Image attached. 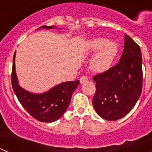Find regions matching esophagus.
Here are the masks:
<instances>
[{"label": "esophagus", "mask_w": 152, "mask_h": 152, "mask_svg": "<svg viewBox=\"0 0 152 152\" xmlns=\"http://www.w3.org/2000/svg\"><path fill=\"white\" fill-rule=\"evenodd\" d=\"M88 80V78L87 76H82V77H80V84H84V83L87 82Z\"/></svg>", "instance_id": "obj_1"}]
</instances>
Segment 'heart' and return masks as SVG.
Segmentation results:
<instances>
[{
  "instance_id": "b5f03b06",
  "label": "heart",
  "mask_w": 152,
  "mask_h": 152,
  "mask_svg": "<svg viewBox=\"0 0 152 152\" xmlns=\"http://www.w3.org/2000/svg\"><path fill=\"white\" fill-rule=\"evenodd\" d=\"M88 53L95 52L90 61V68L93 72L102 73L110 68L118 52V45L114 41H108L106 38L92 39L85 44Z\"/></svg>"
}]
</instances>
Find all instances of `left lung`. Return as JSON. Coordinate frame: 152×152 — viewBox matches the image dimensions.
I'll use <instances>...</instances> for the list:
<instances>
[{
	"mask_svg": "<svg viewBox=\"0 0 152 152\" xmlns=\"http://www.w3.org/2000/svg\"><path fill=\"white\" fill-rule=\"evenodd\" d=\"M142 64L140 47L125 34L124 49L119 62L93 77L96 82L93 106L100 117L115 121L135 107L142 94Z\"/></svg>",
	"mask_w": 152,
	"mask_h": 152,
	"instance_id": "left-lung-1",
	"label": "left lung"
}]
</instances>
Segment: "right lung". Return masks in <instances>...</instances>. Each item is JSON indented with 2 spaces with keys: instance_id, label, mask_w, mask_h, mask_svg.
Segmentation results:
<instances>
[{
  "instance_id": "1",
  "label": "right lung",
  "mask_w": 152,
  "mask_h": 152,
  "mask_svg": "<svg viewBox=\"0 0 152 152\" xmlns=\"http://www.w3.org/2000/svg\"><path fill=\"white\" fill-rule=\"evenodd\" d=\"M54 26H42L39 29H51ZM16 52L13 56L12 68V86L16 96L25 110L31 116L40 122L52 123L63 116L68 109L74 91L77 88L79 80L67 81L55 86L46 92L33 94L21 88L19 84L15 68Z\"/></svg>"
}]
</instances>
